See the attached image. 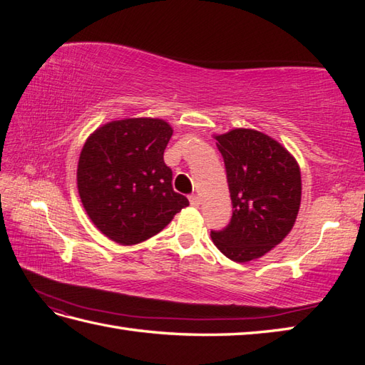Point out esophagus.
Instances as JSON below:
<instances>
[{"instance_id":"1","label":"esophagus","mask_w":365,"mask_h":365,"mask_svg":"<svg viewBox=\"0 0 365 365\" xmlns=\"http://www.w3.org/2000/svg\"><path fill=\"white\" fill-rule=\"evenodd\" d=\"M188 199H190V204H191L192 207H199V204H200V199H199V196H197V195H191Z\"/></svg>"}]
</instances>
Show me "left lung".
Returning a JSON list of instances; mask_svg holds the SVG:
<instances>
[{"label": "left lung", "mask_w": 365, "mask_h": 365, "mask_svg": "<svg viewBox=\"0 0 365 365\" xmlns=\"http://www.w3.org/2000/svg\"><path fill=\"white\" fill-rule=\"evenodd\" d=\"M226 166L232 218L212 230L216 247L234 262L262 257L292 230L301 202L297 161L273 138L237 128L216 136Z\"/></svg>", "instance_id": "1"}]
</instances>
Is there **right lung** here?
Here are the masks:
<instances>
[{
    "instance_id": "1",
    "label": "right lung",
    "mask_w": 365,
    "mask_h": 365,
    "mask_svg": "<svg viewBox=\"0 0 365 365\" xmlns=\"http://www.w3.org/2000/svg\"><path fill=\"white\" fill-rule=\"evenodd\" d=\"M170 136L165 120L125 119L100 127L84 144L76 173L81 202L113 242L141 243L190 205L173 190L163 158Z\"/></svg>"
}]
</instances>
